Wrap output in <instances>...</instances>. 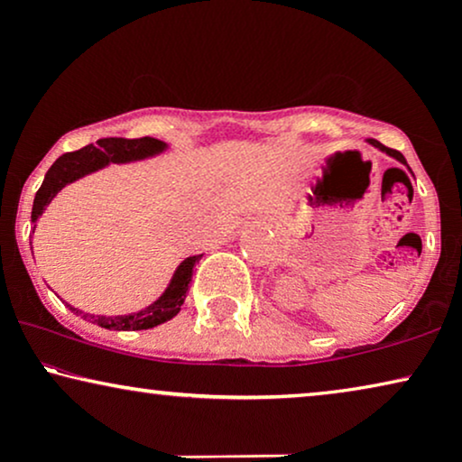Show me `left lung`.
Instances as JSON below:
<instances>
[{
	"mask_svg": "<svg viewBox=\"0 0 462 462\" xmlns=\"http://www.w3.org/2000/svg\"><path fill=\"white\" fill-rule=\"evenodd\" d=\"M365 143H368V144H372V147H374V149H378V151H381V153H384V155H389V157H393V160H395V162H400V163H402V166H406V168L410 170V166H408V163H406V157H403V155L400 153V151H395V149H389V147H384V144H381V143H378V141H374V138H368V141H365ZM410 172H412V170H410Z\"/></svg>",
	"mask_w": 462,
	"mask_h": 462,
	"instance_id": "1",
	"label": "left lung"
}]
</instances>
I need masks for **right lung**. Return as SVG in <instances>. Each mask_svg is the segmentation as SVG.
<instances>
[{
    "label": "right lung",
    "mask_w": 462,
    "mask_h": 462,
    "mask_svg": "<svg viewBox=\"0 0 462 462\" xmlns=\"http://www.w3.org/2000/svg\"><path fill=\"white\" fill-rule=\"evenodd\" d=\"M163 151H168V144L157 138H100L97 144H88V147L73 151V153H65L56 160L50 170L43 176V182L40 191L35 193L33 199V210H31V223H37L40 217L46 210L50 201L59 195L62 189L71 182L84 179V176L98 172L111 163H132V162H143L151 160V157L162 155ZM204 254L189 256L176 267L172 280L163 290L162 296L157 300L151 302L149 307L141 309V311L128 313V315H92L84 313L79 309L67 305L71 311L79 313L86 321H92L106 330H149L163 324V321L172 319L176 313L180 311L182 302L187 299L189 283L193 277L195 263Z\"/></svg>",
    "instance_id": "1"
}]
</instances>
